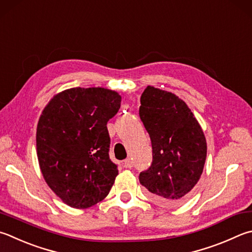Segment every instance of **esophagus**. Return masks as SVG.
<instances>
[{
	"label": "esophagus",
	"instance_id": "esophagus-1",
	"mask_svg": "<svg viewBox=\"0 0 252 252\" xmlns=\"http://www.w3.org/2000/svg\"><path fill=\"white\" fill-rule=\"evenodd\" d=\"M123 166H125L126 168H131L132 166H133V161H132L131 158L125 159V162H123Z\"/></svg>",
	"mask_w": 252,
	"mask_h": 252
}]
</instances>
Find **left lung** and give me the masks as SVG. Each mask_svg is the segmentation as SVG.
<instances>
[{
  "label": "left lung",
  "mask_w": 252,
  "mask_h": 252,
  "mask_svg": "<svg viewBox=\"0 0 252 252\" xmlns=\"http://www.w3.org/2000/svg\"><path fill=\"white\" fill-rule=\"evenodd\" d=\"M139 114L150 135L153 159L139 180L155 202H186L202 175L207 143L198 121L176 94L148 86Z\"/></svg>",
  "instance_id": "obj_1"
}]
</instances>
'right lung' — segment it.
<instances>
[{"label":"right lung","instance_id":"obj_1","mask_svg":"<svg viewBox=\"0 0 252 252\" xmlns=\"http://www.w3.org/2000/svg\"><path fill=\"white\" fill-rule=\"evenodd\" d=\"M121 95L100 87L71 88L54 95L43 110L36 148L45 182L63 203L85 209L107 197L118 175L109 158L107 123Z\"/></svg>","mask_w":252,"mask_h":252}]
</instances>
